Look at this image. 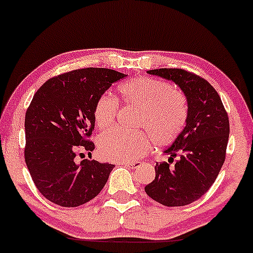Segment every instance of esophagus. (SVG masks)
I'll return each mask as SVG.
<instances>
[{"mask_svg": "<svg viewBox=\"0 0 253 253\" xmlns=\"http://www.w3.org/2000/svg\"><path fill=\"white\" fill-rule=\"evenodd\" d=\"M122 165H126L127 167H130V169H138V167L142 165V163L140 162H123Z\"/></svg>", "mask_w": 253, "mask_h": 253, "instance_id": "1", "label": "esophagus"}]
</instances>
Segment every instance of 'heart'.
Returning <instances> with one entry per match:
<instances>
[{
  "mask_svg": "<svg viewBox=\"0 0 253 253\" xmlns=\"http://www.w3.org/2000/svg\"><path fill=\"white\" fill-rule=\"evenodd\" d=\"M124 102L142 108L139 126L147 131H126L120 127L106 131L98 138L103 158L113 162H132L149 152L153 140L159 146L169 145L181 132L187 119L186 98L165 81L136 77L120 87ZM119 101L109 93L97 100L95 122L108 127L115 122Z\"/></svg>",
  "mask_w": 253,
  "mask_h": 253,
  "instance_id": "obj_1",
  "label": "heart"
}]
</instances>
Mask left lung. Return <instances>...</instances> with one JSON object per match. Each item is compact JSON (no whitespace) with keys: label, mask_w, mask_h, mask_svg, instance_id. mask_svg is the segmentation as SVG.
Listing matches in <instances>:
<instances>
[{"label":"left lung","mask_w":253,"mask_h":253,"mask_svg":"<svg viewBox=\"0 0 253 253\" xmlns=\"http://www.w3.org/2000/svg\"><path fill=\"white\" fill-rule=\"evenodd\" d=\"M172 81L187 98L186 126L164 151L169 163L156 164V178L145 186L146 194L167 207L189 205L208 192L225 160L229 132L228 114L221 97L208 81L180 68L147 71Z\"/></svg>","instance_id":"8db88e82"}]
</instances>
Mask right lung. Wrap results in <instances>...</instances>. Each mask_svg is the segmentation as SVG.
I'll use <instances>...</instances> for the list:
<instances>
[{"label": "right lung", "instance_id": "add662e5", "mask_svg": "<svg viewBox=\"0 0 253 253\" xmlns=\"http://www.w3.org/2000/svg\"><path fill=\"white\" fill-rule=\"evenodd\" d=\"M126 74L109 68H81L54 77L36 91L25 114V163L48 201L78 207L102 191L115 165L84 159L77 151L95 149L89 137L97 100Z\"/></svg>", "mask_w": 253, "mask_h": 253}]
</instances>
